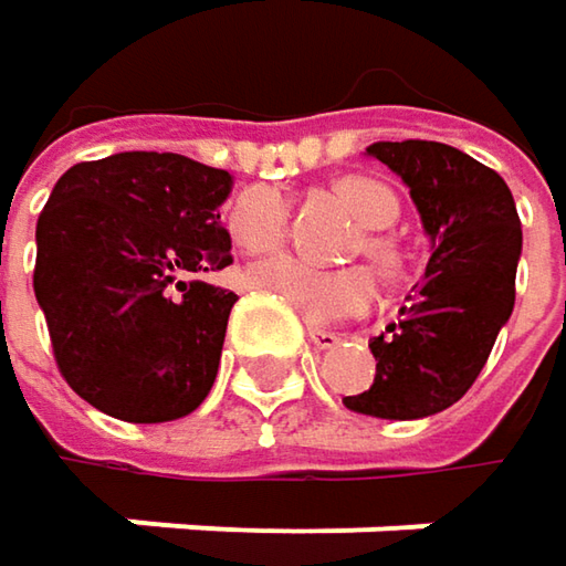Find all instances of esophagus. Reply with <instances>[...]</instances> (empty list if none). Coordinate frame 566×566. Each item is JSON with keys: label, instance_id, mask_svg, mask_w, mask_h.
I'll list each match as a JSON object with an SVG mask.
<instances>
[{"label": "esophagus", "instance_id": "esophagus-1", "mask_svg": "<svg viewBox=\"0 0 566 566\" xmlns=\"http://www.w3.org/2000/svg\"><path fill=\"white\" fill-rule=\"evenodd\" d=\"M307 340H311L317 350H331V347H337V344H340V334H334V331H321V327H307Z\"/></svg>", "mask_w": 566, "mask_h": 566}]
</instances>
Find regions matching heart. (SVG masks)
<instances>
[{"label": "heart", "mask_w": 566, "mask_h": 566, "mask_svg": "<svg viewBox=\"0 0 566 566\" xmlns=\"http://www.w3.org/2000/svg\"><path fill=\"white\" fill-rule=\"evenodd\" d=\"M337 199L347 212L367 229L380 232L396 222V196L377 179L347 176L334 186ZM287 229V202L272 186L245 189L229 209V232L245 252H272L279 249ZM370 255L387 259V245L380 239H367ZM249 284L259 291H272L284 304L304 317L307 324H334L354 317L374 301V275L367 269H317L301 259L279 255L249 269Z\"/></svg>", "instance_id": "heart-1"}]
</instances>
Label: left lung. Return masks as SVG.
I'll return each mask as SVG.
<instances>
[{
  "instance_id": "1",
  "label": "left lung",
  "mask_w": 566,
  "mask_h": 566,
  "mask_svg": "<svg viewBox=\"0 0 566 566\" xmlns=\"http://www.w3.org/2000/svg\"><path fill=\"white\" fill-rule=\"evenodd\" d=\"M367 157L409 186L429 262L399 317L370 340V390L344 396V406L377 419H422L469 394L509 324L521 219L509 182L449 144L380 140Z\"/></svg>"
}]
</instances>
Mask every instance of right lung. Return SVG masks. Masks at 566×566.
I'll list each match as a JSON object with an SVG mask.
<instances>
[{
  "instance_id": "add662e5",
  "label": "right lung",
  "mask_w": 566,
  "mask_h": 566,
  "mask_svg": "<svg viewBox=\"0 0 566 566\" xmlns=\"http://www.w3.org/2000/svg\"><path fill=\"white\" fill-rule=\"evenodd\" d=\"M232 176L179 154L74 164L35 226V297L61 377L124 422L189 416L216 384L235 291L219 209Z\"/></svg>"
}]
</instances>
